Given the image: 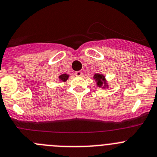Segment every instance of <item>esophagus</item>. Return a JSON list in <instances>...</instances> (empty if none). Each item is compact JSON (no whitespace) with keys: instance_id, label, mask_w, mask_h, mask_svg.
Here are the masks:
<instances>
[{"instance_id":"34e87169","label":"esophagus","mask_w":157,"mask_h":157,"mask_svg":"<svg viewBox=\"0 0 157 157\" xmlns=\"http://www.w3.org/2000/svg\"><path fill=\"white\" fill-rule=\"evenodd\" d=\"M82 74H83V73L81 71H76L74 73V75L77 76V77H81Z\"/></svg>"}]
</instances>
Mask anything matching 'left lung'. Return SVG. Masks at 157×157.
Masks as SVG:
<instances>
[{"mask_svg": "<svg viewBox=\"0 0 157 157\" xmlns=\"http://www.w3.org/2000/svg\"><path fill=\"white\" fill-rule=\"evenodd\" d=\"M94 79L96 81L97 86L101 88H107L108 87V83L106 82V79H105V76H104L103 74H95L94 75Z\"/></svg>", "mask_w": 157, "mask_h": 157, "instance_id": "1", "label": "left lung"}]
</instances>
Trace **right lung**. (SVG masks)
<instances>
[{
    "mask_svg": "<svg viewBox=\"0 0 157 157\" xmlns=\"http://www.w3.org/2000/svg\"><path fill=\"white\" fill-rule=\"evenodd\" d=\"M69 77H70V76H69L68 74H61V75L59 76V80H60V81L66 82L67 80H68Z\"/></svg>",
    "mask_w": 157,
    "mask_h": 157,
    "instance_id": "1",
    "label": "right lung"
}]
</instances>
